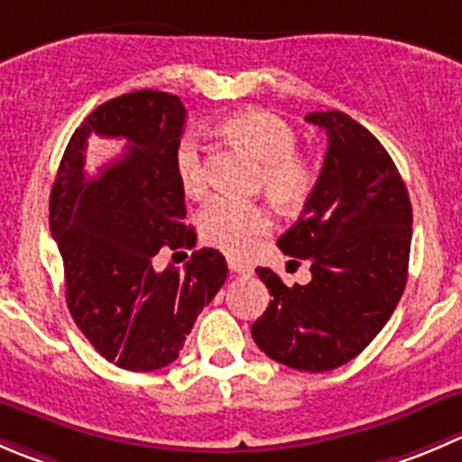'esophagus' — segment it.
<instances>
[{
	"mask_svg": "<svg viewBox=\"0 0 462 462\" xmlns=\"http://www.w3.org/2000/svg\"><path fill=\"white\" fill-rule=\"evenodd\" d=\"M227 266H230V271L232 273H236V275H253L254 273V268L250 266V263H244V262H239V259H230V262H227Z\"/></svg>",
	"mask_w": 462,
	"mask_h": 462,
	"instance_id": "esophagus-1",
	"label": "esophagus"
}]
</instances>
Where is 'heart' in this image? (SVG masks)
I'll use <instances>...</instances> for the list:
<instances>
[{"instance_id": "b5f03b06", "label": "heart", "mask_w": 462, "mask_h": 462, "mask_svg": "<svg viewBox=\"0 0 462 462\" xmlns=\"http://www.w3.org/2000/svg\"><path fill=\"white\" fill-rule=\"evenodd\" d=\"M226 128L263 162L262 187L277 208L300 209L307 205L316 189V167L295 151L298 135L289 122L275 112L250 107L227 119ZM173 167L182 191L200 199L208 189V173L199 137L185 135L178 142ZM199 227L205 244L232 257H244L271 232L273 218L263 205L218 196L200 212Z\"/></svg>"}]
</instances>
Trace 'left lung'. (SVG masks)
I'll use <instances>...</instances> for the list:
<instances>
[{
	"label": "left lung",
	"mask_w": 462,
	"mask_h": 462,
	"mask_svg": "<svg viewBox=\"0 0 462 462\" xmlns=\"http://www.w3.org/2000/svg\"><path fill=\"white\" fill-rule=\"evenodd\" d=\"M327 133V153L311 199L277 239L284 254L309 259L311 282L286 286L257 268L273 300L254 343L277 364L325 373L373 343L395 311L409 277L413 209L382 142L338 110L311 112Z\"/></svg>",
	"instance_id": "8db88e82"
}]
</instances>
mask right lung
Listing matches in <instances>:
<instances>
[{
	"mask_svg": "<svg viewBox=\"0 0 462 462\" xmlns=\"http://www.w3.org/2000/svg\"><path fill=\"white\" fill-rule=\"evenodd\" d=\"M187 110L158 89L101 103L76 128L53 180L49 227L65 266L67 307L94 350L133 373L173 364L205 304L223 286L227 263L200 248L185 271H155L160 250L194 248L173 153ZM92 132L129 140L125 158L98 179L84 176Z\"/></svg>",
	"mask_w": 462,
	"mask_h": 462,
	"instance_id": "add662e5",
	"label": "right lung"
}]
</instances>
